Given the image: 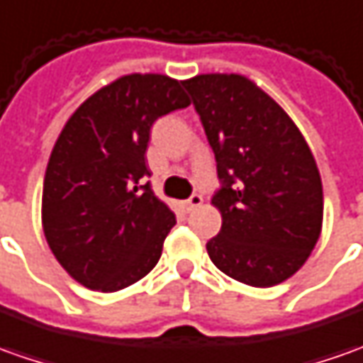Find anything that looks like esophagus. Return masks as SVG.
Segmentation results:
<instances>
[{"label": "esophagus", "mask_w": 363, "mask_h": 363, "mask_svg": "<svg viewBox=\"0 0 363 363\" xmlns=\"http://www.w3.org/2000/svg\"><path fill=\"white\" fill-rule=\"evenodd\" d=\"M201 204H202L201 194H192L191 199L184 202V208H186V213H192V211H196V208H199Z\"/></svg>", "instance_id": "1"}]
</instances>
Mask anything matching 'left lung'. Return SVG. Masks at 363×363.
Listing matches in <instances>:
<instances>
[{"label":"left lung","instance_id":"obj_1","mask_svg":"<svg viewBox=\"0 0 363 363\" xmlns=\"http://www.w3.org/2000/svg\"><path fill=\"white\" fill-rule=\"evenodd\" d=\"M216 159L223 216L206 242L218 270L268 288L294 276L314 250L324 192L314 155L296 123L254 81L206 73L182 81Z\"/></svg>","mask_w":363,"mask_h":363}]
</instances>
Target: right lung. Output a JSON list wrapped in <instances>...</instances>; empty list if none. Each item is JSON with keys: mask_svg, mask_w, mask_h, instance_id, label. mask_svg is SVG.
Listing matches in <instances>:
<instances>
[{"mask_svg": "<svg viewBox=\"0 0 363 363\" xmlns=\"http://www.w3.org/2000/svg\"><path fill=\"white\" fill-rule=\"evenodd\" d=\"M182 81L130 73L95 91L69 117L47 162L41 223L67 274L117 292L157 266L177 224L145 164L152 123L189 107Z\"/></svg>", "mask_w": 363, "mask_h": 363, "instance_id": "1", "label": "right lung"}]
</instances>
